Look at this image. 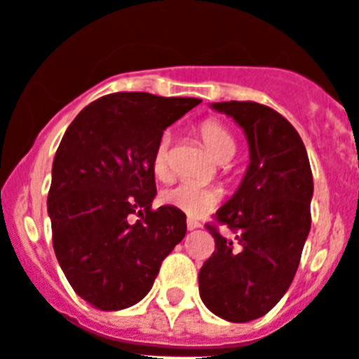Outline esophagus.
<instances>
[{"label":"esophagus","mask_w":359,"mask_h":359,"mask_svg":"<svg viewBox=\"0 0 359 359\" xmlns=\"http://www.w3.org/2000/svg\"><path fill=\"white\" fill-rule=\"evenodd\" d=\"M200 227H202V225H200L198 222H195V219H187V229H189V231H195V229Z\"/></svg>","instance_id":"obj_1"}]
</instances>
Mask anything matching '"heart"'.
<instances>
[{
  "instance_id": "obj_1",
  "label": "heart",
  "mask_w": 359,
  "mask_h": 359,
  "mask_svg": "<svg viewBox=\"0 0 359 359\" xmlns=\"http://www.w3.org/2000/svg\"><path fill=\"white\" fill-rule=\"evenodd\" d=\"M196 134L209 150L212 157L219 163H225L232 157L236 150V141L231 130L219 119L208 118L200 121ZM151 172L159 180L172 179V164H170V137L163 135L157 141L151 154ZM164 203L179 209L184 215L198 218L208 215L222 200V191L215 186H202L196 182H180L163 193Z\"/></svg>"
}]
</instances>
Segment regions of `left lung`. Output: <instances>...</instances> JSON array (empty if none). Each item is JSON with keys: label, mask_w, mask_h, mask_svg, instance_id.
<instances>
[{"label": "left lung", "mask_w": 359, "mask_h": 359, "mask_svg": "<svg viewBox=\"0 0 359 359\" xmlns=\"http://www.w3.org/2000/svg\"><path fill=\"white\" fill-rule=\"evenodd\" d=\"M243 128L250 150L238 191L205 229L216 248L198 273L202 302L229 322L266 315L288 292L311 229L313 173L299 132L256 102L212 103Z\"/></svg>", "instance_id": "1"}]
</instances>
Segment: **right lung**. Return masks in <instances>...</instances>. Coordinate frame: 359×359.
<instances>
[{"mask_svg":"<svg viewBox=\"0 0 359 359\" xmlns=\"http://www.w3.org/2000/svg\"><path fill=\"white\" fill-rule=\"evenodd\" d=\"M200 102L112 93L89 103L67 127L51 168L48 215L64 276L95 308L137 304L186 236L182 211L151 209V154L166 127Z\"/></svg>","mask_w":359,"mask_h":359,"instance_id":"right-lung-1","label":"right lung"}]
</instances>
